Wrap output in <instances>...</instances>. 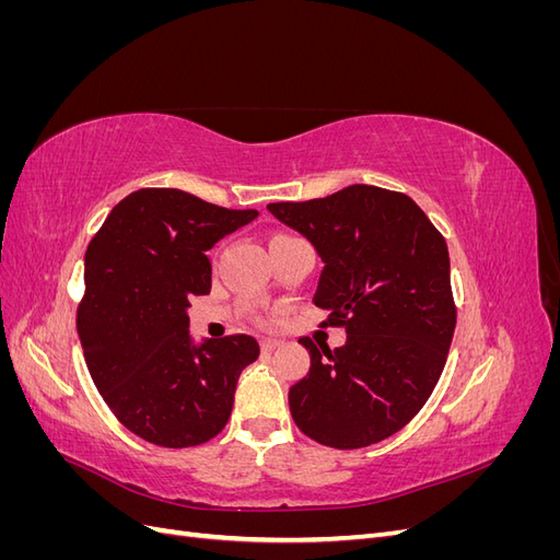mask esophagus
Instances as JSON below:
<instances>
[{
  "instance_id": "1",
  "label": "esophagus",
  "mask_w": 560,
  "mask_h": 560,
  "mask_svg": "<svg viewBox=\"0 0 560 560\" xmlns=\"http://www.w3.org/2000/svg\"><path fill=\"white\" fill-rule=\"evenodd\" d=\"M280 346H282V341H278V338H261V350L264 352H273Z\"/></svg>"
}]
</instances>
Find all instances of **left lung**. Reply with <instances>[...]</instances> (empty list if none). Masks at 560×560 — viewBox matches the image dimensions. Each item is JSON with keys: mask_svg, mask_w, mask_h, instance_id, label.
Here are the masks:
<instances>
[{"mask_svg": "<svg viewBox=\"0 0 560 560\" xmlns=\"http://www.w3.org/2000/svg\"><path fill=\"white\" fill-rule=\"evenodd\" d=\"M325 261L313 303L343 327L341 348L311 352L308 376L290 387L296 428L331 448H364L399 432L442 376L455 331L444 235L416 202L352 184L327 198L268 202Z\"/></svg>", "mask_w": 560, "mask_h": 560, "instance_id": "8db88e82", "label": "left lung"}]
</instances>
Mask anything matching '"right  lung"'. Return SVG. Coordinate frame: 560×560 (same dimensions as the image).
<instances>
[{
	"label": "right lung",
	"instance_id": "add662e5",
	"mask_svg": "<svg viewBox=\"0 0 560 560\" xmlns=\"http://www.w3.org/2000/svg\"><path fill=\"white\" fill-rule=\"evenodd\" d=\"M179 189L126 196L86 249L77 311L83 358L100 395L132 434L165 448L224 430L243 369L259 358L247 334L191 341L189 299L208 294V249L257 219Z\"/></svg>",
	"mask_w": 560,
	"mask_h": 560
}]
</instances>
